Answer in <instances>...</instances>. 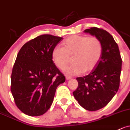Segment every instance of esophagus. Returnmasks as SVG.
Listing matches in <instances>:
<instances>
[{
    "label": "esophagus",
    "instance_id": "34e87169",
    "mask_svg": "<svg viewBox=\"0 0 130 130\" xmlns=\"http://www.w3.org/2000/svg\"><path fill=\"white\" fill-rule=\"evenodd\" d=\"M66 80H69V79H71V77L69 76H66Z\"/></svg>",
    "mask_w": 130,
    "mask_h": 130
}]
</instances>
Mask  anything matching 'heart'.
<instances>
[{"label": "heart", "mask_w": 130, "mask_h": 130, "mask_svg": "<svg viewBox=\"0 0 130 130\" xmlns=\"http://www.w3.org/2000/svg\"><path fill=\"white\" fill-rule=\"evenodd\" d=\"M63 46L54 47L51 54L52 59L59 69H63L72 56L74 63L64 69L66 74L71 76L93 70L102 54V43L96 37L75 35L67 38Z\"/></svg>", "instance_id": "heart-1"}]
</instances>
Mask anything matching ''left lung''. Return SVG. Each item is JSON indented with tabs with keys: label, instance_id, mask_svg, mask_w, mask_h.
<instances>
[{
	"label": "left lung",
	"instance_id": "8db88e82",
	"mask_svg": "<svg viewBox=\"0 0 130 130\" xmlns=\"http://www.w3.org/2000/svg\"><path fill=\"white\" fill-rule=\"evenodd\" d=\"M84 32L100 39L102 54L89 75L76 78L78 87L73 95L84 108L96 111L107 105L118 91L122 60L118 44L108 32L97 27L86 29Z\"/></svg>",
	"mask_w": 130,
	"mask_h": 130
}]
</instances>
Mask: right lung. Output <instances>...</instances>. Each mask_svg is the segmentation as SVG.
<instances>
[{"mask_svg": "<svg viewBox=\"0 0 130 130\" xmlns=\"http://www.w3.org/2000/svg\"><path fill=\"white\" fill-rule=\"evenodd\" d=\"M62 38L42 35L26 43L17 54L11 75L12 95L23 113L34 117L48 111L65 76L54 64L52 51Z\"/></svg>", "mask_w": 130, "mask_h": 130, "instance_id": "1", "label": "right lung"}]
</instances>
